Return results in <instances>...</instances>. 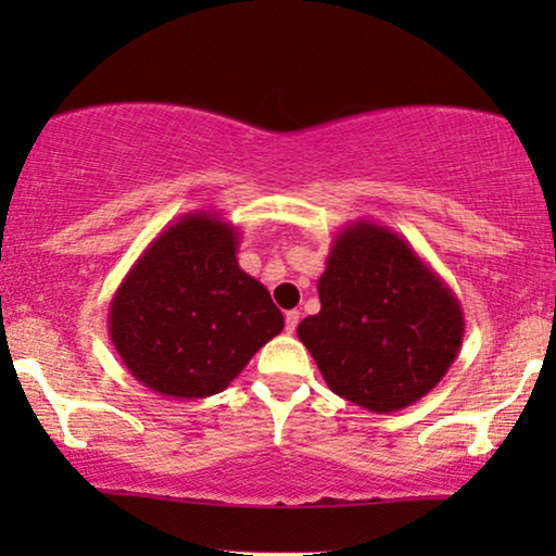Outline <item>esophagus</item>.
Here are the masks:
<instances>
[{"label":"esophagus","mask_w":556,"mask_h":556,"mask_svg":"<svg viewBox=\"0 0 556 556\" xmlns=\"http://www.w3.org/2000/svg\"><path fill=\"white\" fill-rule=\"evenodd\" d=\"M299 318H301L299 311H286V331L288 333L295 331V326H299Z\"/></svg>","instance_id":"34e87169"}]
</instances>
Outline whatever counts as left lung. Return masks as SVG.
Wrapping results in <instances>:
<instances>
[{"mask_svg": "<svg viewBox=\"0 0 556 556\" xmlns=\"http://www.w3.org/2000/svg\"><path fill=\"white\" fill-rule=\"evenodd\" d=\"M318 299L299 339L329 390L369 413L415 405L460 352V301L402 235L371 219L337 232Z\"/></svg>", "mask_w": 556, "mask_h": 556, "instance_id": "obj_1", "label": "left lung"}]
</instances>
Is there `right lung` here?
<instances>
[{"label": "right lung", "mask_w": 556, "mask_h": 556, "mask_svg": "<svg viewBox=\"0 0 556 556\" xmlns=\"http://www.w3.org/2000/svg\"><path fill=\"white\" fill-rule=\"evenodd\" d=\"M240 230L194 210L166 225L121 280L109 337L136 382L174 400L230 387L283 331L268 288L238 265Z\"/></svg>", "instance_id": "right-lung-1"}]
</instances>
